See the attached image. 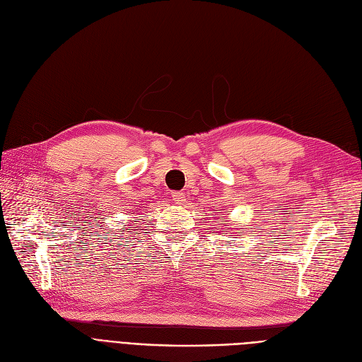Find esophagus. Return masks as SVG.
<instances>
[{"label": "esophagus", "mask_w": 362, "mask_h": 362, "mask_svg": "<svg viewBox=\"0 0 362 362\" xmlns=\"http://www.w3.org/2000/svg\"><path fill=\"white\" fill-rule=\"evenodd\" d=\"M171 198H173L174 203L180 204V203L185 202V194L180 192V191H174V192H171Z\"/></svg>", "instance_id": "34e87169"}]
</instances>
